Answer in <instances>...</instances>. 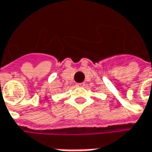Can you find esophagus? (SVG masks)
Returning <instances> with one entry per match:
<instances>
[{"label": "esophagus", "mask_w": 152, "mask_h": 152, "mask_svg": "<svg viewBox=\"0 0 152 152\" xmlns=\"http://www.w3.org/2000/svg\"><path fill=\"white\" fill-rule=\"evenodd\" d=\"M76 87H84L85 86V83H76Z\"/></svg>", "instance_id": "34e87169"}]
</instances>
